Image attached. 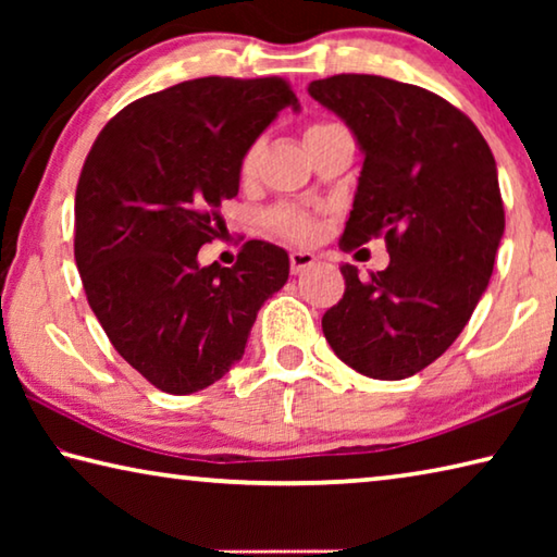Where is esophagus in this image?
Instances as JSON below:
<instances>
[{"label": "esophagus", "instance_id": "1", "mask_svg": "<svg viewBox=\"0 0 557 557\" xmlns=\"http://www.w3.org/2000/svg\"><path fill=\"white\" fill-rule=\"evenodd\" d=\"M314 256L312 252H307V250H295V252H289V270H292V275H299L301 270H307V268H312L314 265Z\"/></svg>", "mask_w": 557, "mask_h": 557}]
</instances>
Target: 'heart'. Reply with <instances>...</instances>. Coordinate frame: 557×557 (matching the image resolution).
<instances>
[{"mask_svg":"<svg viewBox=\"0 0 557 557\" xmlns=\"http://www.w3.org/2000/svg\"><path fill=\"white\" fill-rule=\"evenodd\" d=\"M329 127H334V122H314V125H309L305 132L307 143L312 137H317L319 132H324ZM258 159H260V145L256 143L245 149V154L240 159V176L243 178H252V174H256V169H258ZM268 225L277 235H285V238H289V240H309L317 233L314 215L307 209H299V206H280V209H275L268 215Z\"/></svg>","mask_w":557,"mask_h":557,"instance_id":"b5f03b06","label":"heart"}]
</instances>
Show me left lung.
Masks as SVG:
<instances>
[{
  "instance_id": "obj_1",
  "label": "left lung",
  "mask_w": 557,
  "mask_h": 557,
  "mask_svg": "<svg viewBox=\"0 0 557 557\" xmlns=\"http://www.w3.org/2000/svg\"><path fill=\"white\" fill-rule=\"evenodd\" d=\"M358 139L363 169L342 240L385 238L388 268L358 277L326 309L329 346L354 371L400 381L447 351L494 272L504 235L496 162L465 112L420 86L342 73L309 83Z\"/></svg>"
}]
</instances>
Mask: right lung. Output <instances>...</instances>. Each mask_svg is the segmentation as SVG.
I'll list each match as a JSON object with an SVG mask.
<instances>
[{"mask_svg": "<svg viewBox=\"0 0 557 557\" xmlns=\"http://www.w3.org/2000/svg\"><path fill=\"white\" fill-rule=\"evenodd\" d=\"M289 83L184 81L122 108L83 164L75 188V265L110 344L154 388L203 391L240 361L258 309L289 277V258L243 243L233 268L199 265L225 231L221 201L240 159L282 108Z\"/></svg>", "mask_w": 557, "mask_h": 557, "instance_id": "1", "label": "right lung"}]
</instances>
